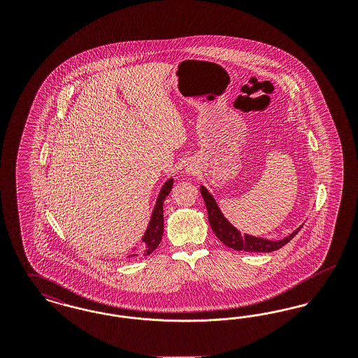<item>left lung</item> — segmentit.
I'll list each match as a JSON object with an SVG mask.
<instances>
[{
	"label": "left lung",
	"mask_w": 358,
	"mask_h": 358,
	"mask_svg": "<svg viewBox=\"0 0 358 358\" xmlns=\"http://www.w3.org/2000/svg\"><path fill=\"white\" fill-rule=\"evenodd\" d=\"M201 196L204 199L205 206L208 210V219L212 231L215 232V235L220 238V241L224 243L227 247L236 250V251H245V252H273L279 248H282L283 245H286L291 238H294L301 228L303 227V224L296 228L292 234H289V236H286L282 240H268L264 238H256L252 235H241V232L238 228H235L231 222L225 219V216L222 215L219 205L216 203V200L213 199V196L208 192L206 187H200Z\"/></svg>",
	"instance_id": "1"
}]
</instances>
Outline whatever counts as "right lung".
<instances>
[{"mask_svg":"<svg viewBox=\"0 0 358 358\" xmlns=\"http://www.w3.org/2000/svg\"><path fill=\"white\" fill-rule=\"evenodd\" d=\"M171 187H173V178H169L162 185L159 193H158L148 229H146L145 235L142 236V247L138 251L134 248L133 254L127 257L150 255L154 250L159 245L162 234H164V201H165L166 196L171 193Z\"/></svg>","mask_w":358,"mask_h":358,"instance_id":"right-lung-1","label":"right lung"}]
</instances>
